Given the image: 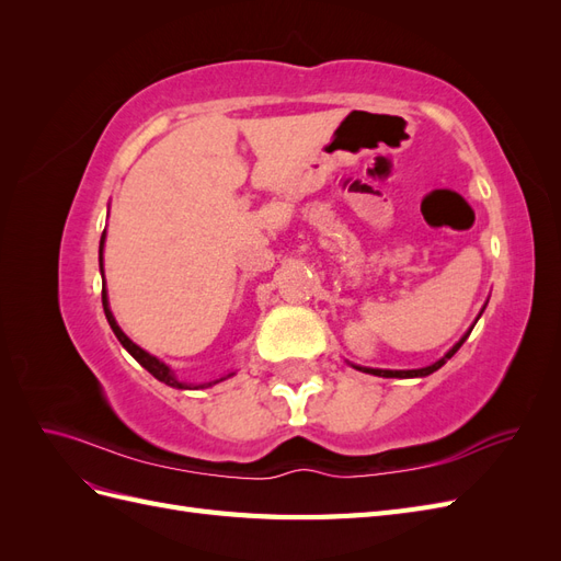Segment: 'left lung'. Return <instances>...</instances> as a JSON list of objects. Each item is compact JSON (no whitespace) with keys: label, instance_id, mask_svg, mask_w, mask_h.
Here are the masks:
<instances>
[{"label":"left lung","instance_id":"8db88e82","mask_svg":"<svg viewBox=\"0 0 561 561\" xmlns=\"http://www.w3.org/2000/svg\"><path fill=\"white\" fill-rule=\"evenodd\" d=\"M470 334V332H468ZM468 334L461 339V342H458L447 355H445V358H439L435 365H431V367H421V369H369V367H358L360 371H367V375H375V377H386V379H412V377H428V375H433V371L435 369H439V367H443L449 358H451V355L458 351V348H461V344L466 342V339H468Z\"/></svg>","mask_w":561,"mask_h":561}]
</instances>
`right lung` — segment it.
<instances>
[{
  "label": "right lung",
  "instance_id": "add662e5",
  "mask_svg": "<svg viewBox=\"0 0 561 561\" xmlns=\"http://www.w3.org/2000/svg\"><path fill=\"white\" fill-rule=\"evenodd\" d=\"M103 243H105V231H103V239H100V271H103ZM103 307H105V316H107V322H110V328H112V332L116 334V339L118 342H122V346L133 355L135 360H138L151 377H157L159 381H163L165 386H173V388H190L186 383H182V381H178L175 377H173V371L168 369L159 358H154V355H149L147 351H142L138 344H133L130 339L122 332V328L116 325V320H114V316H112V311H110V307H107V293H105V285H103ZM213 383H217V381H213ZM213 383H208V386H213ZM203 388V386H201Z\"/></svg>",
  "mask_w": 561,
  "mask_h": 561
}]
</instances>
